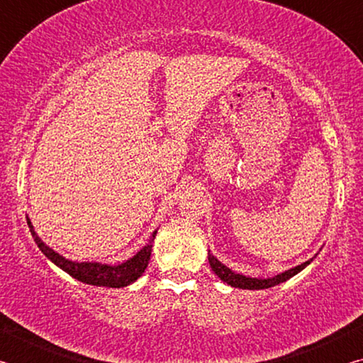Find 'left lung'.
<instances>
[{"instance_id":"obj_1","label":"left lung","mask_w":363,"mask_h":363,"mask_svg":"<svg viewBox=\"0 0 363 363\" xmlns=\"http://www.w3.org/2000/svg\"><path fill=\"white\" fill-rule=\"evenodd\" d=\"M314 257H312V259H309V261L303 262V264H299V266H296V267H291V269L285 270V272L274 275V277L256 279V277H247V275L233 272L232 269L224 266V264L220 262L218 257H214L211 253H208V261H210V266L213 269V272L216 274L220 280L225 281L227 285L235 286V288H242V290H266V288L275 286L279 284H284V281H286L288 279H291L293 275H296L304 267L309 266V264L314 261Z\"/></svg>"}]
</instances>
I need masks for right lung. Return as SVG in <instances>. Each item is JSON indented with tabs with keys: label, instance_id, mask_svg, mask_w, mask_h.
<instances>
[{
	"label": "right lung",
	"instance_id": "right-lung-1",
	"mask_svg": "<svg viewBox=\"0 0 363 363\" xmlns=\"http://www.w3.org/2000/svg\"><path fill=\"white\" fill-rule=\"evenodd\" d=\"M27 223L32 232V237L35 243L38 245L41 253L45 255L49 261H52L57 267H60L73 279H77L83 284L96 285V286H108V288H123L128 286L136 281L140 275L144 274V270L149 266L152 247H153V238L157 235V230L152 233L149 238V243L145 247L140 248L136 255L130 259L116 264V266H110V264H101V262H78L67 259L62 255H59L57 251L49 248L48 245L41 240L38 233L35 232L32 223L27 218Z\"/></svg>",
	"mask_w": 363,
	"mask_h": 363
}]
</instances>
